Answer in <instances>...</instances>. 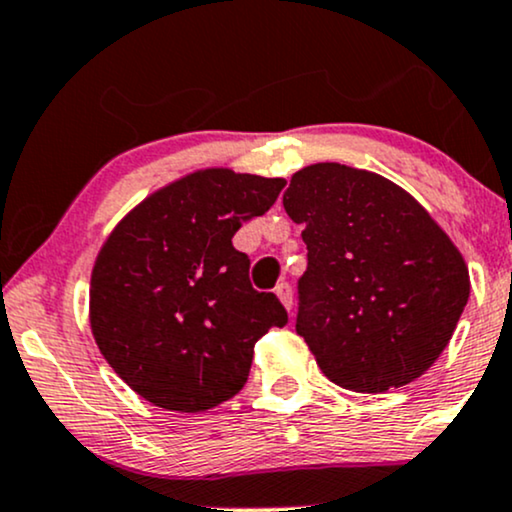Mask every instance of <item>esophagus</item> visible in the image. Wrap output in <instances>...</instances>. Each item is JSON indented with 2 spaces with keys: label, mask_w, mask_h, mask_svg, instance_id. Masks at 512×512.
I'll use <instances>...</instances> for the list:
<instances>
[{
  "label": "esophagus",
  "mask_w": 512,
  "mask_h": 512,
  "mask_svg": "<svg viewBox=\"0 0 512 512\" xmlns=\"http://www.w3.org/2000/svg\"><path fill=\"white\" fill-rule=\"evenodd\" d=\"M274 293H276V298L281 300V305L286 307V310H291V305H293V291H291V286H288L286 281H281L279 286L274 288Z\"/></svg>",
  "instance_id": "esophagus-1"
}]
</instances>
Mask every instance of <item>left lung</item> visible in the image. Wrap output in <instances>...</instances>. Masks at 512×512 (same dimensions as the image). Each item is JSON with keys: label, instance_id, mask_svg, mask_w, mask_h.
<instances>
[{"label": "left lung", "instance_id": "8db88e82", "mask_svg": "<svg viewBox=\"0 0 512 512\" xmlns=\"http://www.w3.org/2000/svg\"><path fill=\"white\" fill-rule=\"evenodd\" d=\"M283 207L307 245L295 331L324 377L357 393L422 377L470 298L451 236L408 190L338 162L295 171Z\"/></svg>", "mask_w": 512, "mask_h": 512}]
</instances>
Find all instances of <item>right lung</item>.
I'll return each instance as SVG.
<instances>
[{"mask_svg":"<svg viewBox=\"0 0 512 512\" xmlns=\"http://www.w3.org/2000/svg\"><path fill=\"white\" fill-rule=\"evenodd\" d=\"M283 178L209 166L138 202L97 252L90 329L140 398L205 412L248 381L255 343L288 322L274 293L250 286L231 238L274 205Z\"/></svg>","mask_w":512,"mask_h":512,"instance_id":"1","label":"right lung"}]
</instances>
